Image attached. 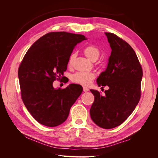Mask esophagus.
<instances>
[{
    "instance_id": "obj_1",
    "label": "esophagus",
    "mask_w": 158,
    "mask_h": 158,
    "mask_svg": "<svg viewBox=\"0 0 158 158\" xmlns=\"http://www.w3.org/2000/svg\"><path fill=\"white\" fill-rule=\"evenodd\" d=\"M83 90H84V92H88V91H89V89L88 88H86V87H84L83 88Z\"/></svg>"
}]
</instances>
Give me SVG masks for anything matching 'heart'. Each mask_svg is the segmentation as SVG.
<instances>
[{
  "mask_svg": "<svg viewBox=\"0 0 158 158\" xmlns=\"http://www.w3.org/2000/svg\"><path fill=\"white\" fill-rule=\"evenodd\" d=\"M84 53L86 56L88 58L92 60L95 61L96 60L100 55V51L99 49L96 46L94 45H89L85 47L84 49ZM75 55L74 53L72 54L69 60V65L70 66L73 64V60L74 59ZM95 78V74L93 72H84V71H80L77 72L71 76V80L72 82L80 84L82 85L86 86L88 85Z\"/></svg>",
  "mask_w": 158,
  "mask_h": 158,
  "instance_id": "b5f03b06",
  "label": "heart"
}]
</instances>
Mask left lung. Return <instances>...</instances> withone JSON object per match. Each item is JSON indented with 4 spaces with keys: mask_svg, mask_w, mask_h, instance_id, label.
I'll return each mask as SVG.
<instances>
[{
    "mask_svg": "<svg viewBox=\"0 0 158 158\" xmlns=\"http://www.w3.org/2000/svg\"><path fill=\"white\" fill-rule=\"evenodd\" d=\"M111 48L106 70L97 79L99 86H109L104 96L90 89L94 102L89 110L92 121L106 129L118 127L131 115L140 101L142 68L135 51L125 40L106 32Z\"/></svg>",
    "mask_w": 158,
    "mask_h": 158,
    "instance_id": "1",
    "label": "left lung"
}]
</instances>
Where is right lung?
Wrapping results in <instances>:
<instances>
[{
    "label": "right lung",
    "mask_w": 158,
    "mask_h": 158,
    "mask_svg": "<svg viewBox=\"0 0 158 158\" xmlns=\"http://www.w3.org/2000/svg\"><path fill=\"white\" fill-rule=\"evenodd\" d=\"M84 35L65 31L49 32L28 49L18 68L21 97L27 111L43 125L56 127L67 118L82 88L72 84L55 89L52 82L63 78L74 46Z\"/></svg>",
    "instance_id": "add662e5"
}]
</instances>
